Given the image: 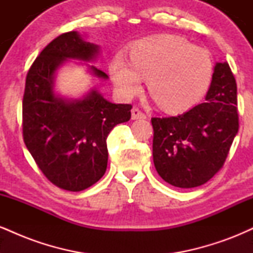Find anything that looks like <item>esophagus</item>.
Wrapping results in <instances>:
<instances>
[{
	"mask_svg": "<svg viewBox=\"0 0 253 253\" xmlns=\"http://www.w3.org/2000/svg\"><path fill=\"white\" fill-rule=\"evenodd\" d=\"M132 113V120H141V119H146V115L144 114L141 110H139L138 108H133L130 110Z\"/></svg>",
	"mask_w": 253,
	"mask_h": 253,
	"instance_id": "esophagus-1",
	"label": "esophagus"
}]
</instances>
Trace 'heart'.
<instances>
[{
	"label": "heart",
	"mask_w": 253,
	"mask_h": 253,
	"mask_svg": "<svg viewBox=\"0 0 253 253\" xmlns=\"http://www.w3.org/2000/svg\"><path fill=\"white\" fill-rule=\"evenodd\" d=\"M213 64L205 48L181 38L162 36L136 42L130 60L118 52L109 74L119 94L129 98L147 77V90L162 109H187L203 96L211 80Z\"/></svg>",
	"instance_id": "obj_1"
}]
</instances>
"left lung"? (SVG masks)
Segmentation results:
<instances>
[{
  "instance_id": "left-lung-1",
  "label": "left lung",
  "mask_w": 253,
  "mask_h": 253,
  "mask_svg": "<svg viewBox=\"0 0 253 253\" xmlns=\"http://www.w3.org/2000/svg\"><path fill=\"white\" fill-rule=\"evenodd\" d=\"M153 163L173 187L205 184L222 168L237 135V83L227 62L216 63L205 102L177 117L152 118Z\"/></svg>"
}]
</instances>
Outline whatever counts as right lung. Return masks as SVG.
<instances>
[{"instance_id":"1","label":"right lung","mask_w":253,"mask_h":253,"mask_svg":"<svg viewBox=\"0 0 253 253\" xmlns=\"http://www.w3.org/2000/svg\"><path fill=\"white\" fill-rule=\"evenodd\" d=\"M100 46L76 31L46 46L32 64L22 101L24 140L39 169L57 187L81 191L104 175L108 163L107 136L130 119V104L112 103L91 88L80 98L56 91L57 71L69 60L85 63L92 77L108 80L94 63Z\"/></svg>"}]
</instances>
